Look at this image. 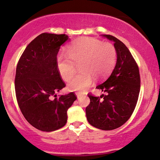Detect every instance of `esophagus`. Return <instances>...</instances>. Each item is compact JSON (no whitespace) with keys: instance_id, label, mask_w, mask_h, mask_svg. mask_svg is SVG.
Masks as SVG:
<instances>
[{"instance_id":"esophagus-1","label":"esophagus","mask_w":160,"mask_h":160,"mask_svg":"<svg viewBox=\"0 0 160 160\" xmlns=\"http://www.w3.org/2000/svg\"><path fill=\"white\" fill-rule=\"evenodd\" d=\"M77 94V97L78 99H80V98L83 96L82 94H80V93H77V94Z\"/></svg>"}]
</instances>
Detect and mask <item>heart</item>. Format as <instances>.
Instances as JSON below:
<instances>
[{
	"label": "heart",
	"mask_w": 160,
	"mask_h": 160,
	"mask_svg": "<svg viewBox=\"0 0 160 160\" xmlns=\"http://www.w3.org/2000/svg\"><path fill=\"white\" fill-rule=\"evenodd\" d=\"M116 59L117 51L112 43L81 38L68 46L66 55L58 56L56 66L61 78L68 81L75 73L76 65L80 63L82 73L69 81L68 88L72 92H83L92 85L93 77L102 78L109 74Z\"/></svg>",
	"instance_id": "heart-1"
}]
</instances>
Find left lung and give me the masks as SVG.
<instances>
[{
	"label": "left lung",
	"instance_id": "left-lung-1",
	"mask_svg": "<svg viewBox=\"0 0 160 160\" xmlns=\"http://www.w3.org/2000/svg\"><path fill=\"white\" fill-rule=\"evenodd\" d=\"M114 42L116 64L112 72L97 88L105 92L100 98L88 94L90 104L86 108L88 123L96 128L112 130L122 126L133 113L140 90L139 68L126 46L111 35H102Z\"/></svg>",
	"mask_w": 160,
	"mask_h": 160
}]
</instances>
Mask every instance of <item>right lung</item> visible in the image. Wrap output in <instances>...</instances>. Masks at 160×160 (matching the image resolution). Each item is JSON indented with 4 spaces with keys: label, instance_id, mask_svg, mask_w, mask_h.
Here are the masks:
<instances>
[{
    "label": "right lung",
    "instance_id": "add662e5",
    "mask_svg": "<svg viewBox=\"0 0 160 160\" xmlns=\"http://www.w3.org/2000/svg\"><path fill=\"white\" fill-rule=\"evenodd\" d=\"M66 34L41 33L27 46L16 67L15 89L22 114L29 124L52 132L67 122V111L77 99L73 92L54 98L65 83L56 66L60 47L69 41Z\"/></svg>",
    "mask_w": 160,
    "mask_h": 160
}]
</instances>
